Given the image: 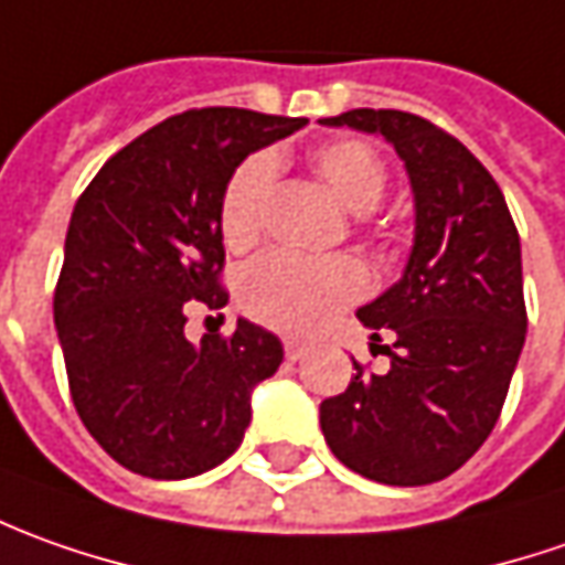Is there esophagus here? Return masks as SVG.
Instances as JSON below:
<instances>
[{
    "mask_svg": "<svg viewBox=\"0 0 565 565\" xmlns=\"http://www.w3.org/2000/svg\"><path fill=\"white\" fill-rule=\"evenodd\" d=\"M306 353H309V347H306V343H300V341H284V356H287V360H290V362L302 360Z\"/></svg>",
    "mask_w": 565,
    "mask_h": 565,
    "instance_id": "obj_1",
    "label": "esophagus"
}]
</instances>
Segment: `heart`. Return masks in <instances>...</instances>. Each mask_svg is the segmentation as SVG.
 I'll use <instances>...</instances> for the list:
<instances>
[{"label": "heart", "instance_id": "1", "mask_svg": "<svg viewBox=\"0 0 565 565\" xmlns=\"http://www.w3.org/2000/svg\"><path fill=\"white\" fill-rule=\"evenodd\" d=\"M309 166L331 196L353 215H369L387 190V168L369 143L341 137L324 140L309 152ZM278 162L256 152L234 168L218 205L222 241L231 249H249L263 237L268 203L275 193ZM369 290V275L356 259L309 263L290 253H268L246 268L241 302L256 321L284 334H309L338 309Z\"/></svg>", "mask_w": 565, "mask_h": 565}]
</instances>
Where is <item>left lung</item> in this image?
<instances>
[{
  "mask_svg": "<svg viewBox=\"0 0 565 565\" xmlns=\"http://www.w3.org/2000/svg\"><path fill=\"white\" fill-rule=\"evenodd\" d=\"M328 127L379 134L406 166L416 234L403 278L360 306L384 375L321 399V435L347 469L416 488L457 472L488 440L525 343L522 246L488 168L438 125L397 108H353ZM391 337V344H381Z\"/></svg>",
  "mask_w": 565,
  "mask_h": 565,
  "instance_id": "obj_1",
  "label": "left lung"
}]
</instances>
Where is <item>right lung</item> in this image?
Here are the masks:
<instances>
[{"instance_id": "add662e5", "label": "right lung", "mask_w": 565, "mask_h": 565, "mask_svg": "<svg viewBox=\"0 0 565 565\" xmlns=\"http://www.w3.org/2000/svg\"><path fill=\"white\" fill-rule=\"evenodd\" d=\"M309 121L249 108H193L115 152L71 212L55 331L71 399L96 444L147 478L203 476L231 457L249 397L281 341L237 319L231 338L190 343L186 309H222L218 205L249 152Z\"/></svg>"}]
</instances>
